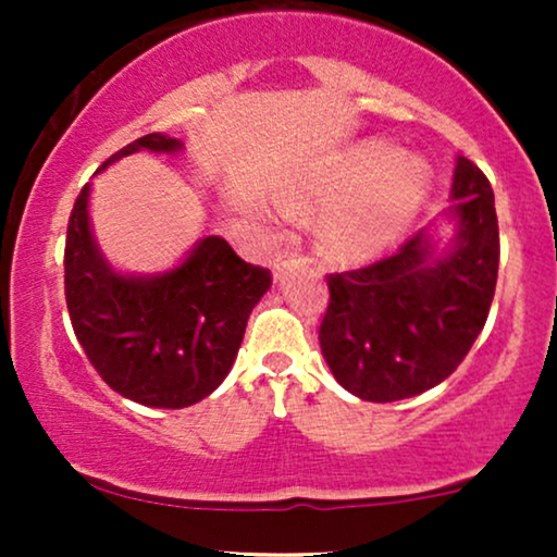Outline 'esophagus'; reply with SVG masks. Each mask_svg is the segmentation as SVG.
<instances>
[{
	"label": "esophagus",
	"mask_w": 557,
	"mask_h": 557,
	"mask_svg": "<svg viewBox=\"0 0 557 557\" xmlns=\"http://www.w3.org/2000/svg\"><path fill=\"white\" fill-rule=\"evenodd\" d=\"M300 261H304V253H300L298 246H285L280 248L277 257L272 261V270H274V277H280L285 270H290V267H298Z\"/></svg>",
	"instance_id": "1"
}]
</instances>
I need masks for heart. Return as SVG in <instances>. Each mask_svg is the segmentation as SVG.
Instances as JSON below:
<instances>
[{
  "mask_svg": "<svg viewBox=\"0 0 557 557\" xmlns=\"http://www.w3.org/2000/svg\"><path fill=\"white\" fill-rule=\"evenodd\" d=\"M432 168L387 140H367L311 185L285 196V207L311 201L327 207L319 243L332 261L361 264L393 248L411 230L432 194Z\"/></svg>",
  "mask_w": 557,
  "mask_h": 557,
  "instance_id": "heart-1",
  "label": "heart"
}]
</instances>
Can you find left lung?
Masks as SVG:
<instances>
[{
  "instance_id": "obj_1",
  "label": "left lung",
  "mask_w": 557,
  "mask_h": 557,
  "mask_svg": "<svg viewBox=\"0 0 557 557\" xmlns=\"http://www.w3.org/2000/svg\"><path fill=\"white\" fill-rule=\"evenodd\" d=\"M450 207L456 233L437 248L419 230L393 257L330 274L319 345L350 395L393 403L426 393L466 359L487 322L500 261L495 194L484 172L456 159Z\"/></svg>"
}]
</instances>
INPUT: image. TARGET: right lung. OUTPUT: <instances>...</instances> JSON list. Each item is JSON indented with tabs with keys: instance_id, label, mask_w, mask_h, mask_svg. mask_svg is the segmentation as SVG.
Here are the masks:
<instances>
[{
	"instance_id": "right-lung-1",
	"label": "right lung",
	"mask_w": 557,
	"mask_h": 557,
	"mask_svg": "<svg viewBox=\"0 0 557 557\" xmlns=\"http://www.w3.org/2000/svg\"><path fill=\"white\" fill-rule=\"evenodd\" d=\"M181 149V138L149 133L101 170L136 151ZM88 198L91 185H83L65 240V298L81 348L123 398L151 408L194 406L233 369L248 317L272 285L270 270L246 264L225 238L207 235L168 272L123 274L94 238Z\"/></svg>"
}]
</instances>
